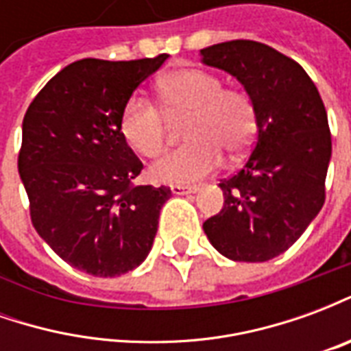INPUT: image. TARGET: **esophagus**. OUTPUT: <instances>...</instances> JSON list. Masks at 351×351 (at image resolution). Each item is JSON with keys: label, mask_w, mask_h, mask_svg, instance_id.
I'll use <instances>...</instances> for the list:
<instances>
[{"label": "esophagus", "mask_w": 351, "mask_h": 351, "mask_svg": "<svg viewBox=\"0 0 351 351\" xmlns=\"http://www.w3.org/2000/svg\"><path fill=\"white\" fill-rule=\"evenodd\" d=\"M199 190V186H193V184H173L171 186V191L175 195H184V193H195Z\"/></svg>", "instance_id": "1"}]
</instances>
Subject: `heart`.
Wrapping results in <instances>:
<instances>
[{
  "instance_id": "heart-1",
  "label": "heart",
  "mask_w": 351,
  "mask_h": 351,
  "mask_svg": "<svg viewBox=\"0 0 351 351\" xmlns=\"http://www.w3.org/2000/svg\"><path fill=\"white\" fill-rule=\"evenodd\" d=\"M158 105L143 95L123 103L118 128L123 141L143 158H158L167 141V118L188 116L184 138L188 145L165 154L150 167L161 184H190L221 165V152L243 154L258 130L256 107L248 93L223 88L213 73L184 67L156 82Z\"/></svg>"
}]
</instances>
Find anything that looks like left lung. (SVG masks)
I'll use <instances>...</instances> for the list:
<instances>
[{"instance_id":"left-lung-1","label":"left lung","mask_w":351,"mask_h":351,"mask_svg":"<svg viewBox=\"0 0 351 351\" xmlns=\"http://www.w3.org/2000/svg\"><path fill=\"white\" fill-rule=\"evenodd\" d=\"M201 54L243 82L258 116L250 158L220 180L223 206L203 229L226 258L269 261L304 233L325 203L331 131L324 101L301 65L269 45L237 39Z\"/></svg>"}]
</instances>
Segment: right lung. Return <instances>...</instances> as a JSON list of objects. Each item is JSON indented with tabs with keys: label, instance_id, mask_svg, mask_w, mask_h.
<instances>
[{
	"label": "right lung",
	"instance_id": "1",
	"mask_svg": "<svg viewBox=\"0 0 351 351\" xmlns=\"http://www.w3.org/2000/svg\"><path fill=\"white\" fill-rule=\"evenodd\" d=\"M169 54L130 62L84 58L35 95L22 122L19 171L35 231L65 263L112 278L145 261L171 188L135 186L143 161L118 120Z\"/></svg>",
	"mask_w": 351,
	"mask_h": 351
}]
</instances>
